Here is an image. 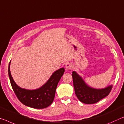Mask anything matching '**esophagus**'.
<instances>
[{"label": "esophagus", "instance_id": "1", "mask_svg": "<svg viewBox=\"0 0 124 124\" xmlns=\"http://www.w3.org/2000/svg\"><path fill=\"white\" fill-rule=\"evenodd\" d=\"M65 68L67 70H70L72 68V64L71 63H67L66 64Z\"/></svg>", "mask_w": 124, "mask_h": 124}]
</instances>
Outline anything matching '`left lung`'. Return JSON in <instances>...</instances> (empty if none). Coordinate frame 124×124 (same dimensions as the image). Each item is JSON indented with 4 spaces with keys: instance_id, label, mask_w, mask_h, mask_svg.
Returning <instances> with one entry per match:
<instances>
[{
    "instance_id": "1",
    "label": "left lung",
    "mask_w": 124,
    "mask_h": 124,
    "mask_svg": "<svg viewBox=\"0 0 124 124\" xmlns=\"http://www.w3.org/2000/svg\"><path fill=\"white\" fill-rule=\"evenodd\" d=\"M72 76L77 97L84 104H91L97 103L109 95L113 87L110 85L103 89H95L88 86L76 72L73 71Z\"/></svg>"
}]
</instances>
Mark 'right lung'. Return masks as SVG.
<instances>
[{
    "label": "right lung",
    "mask_w": 124,
    "mask_h": 124,
    "mask_svg": "<svg viewBox=\"0 0 124 124\" xmlns=\"http://www.w3.org/2000/svg\"><path fill=\"white\" fill-rule=\"evenodd\" d=\"M9 64L8 74L13 89L18 99L23 104L35 109H44L52 103L57 86L64 72V68L57 70L52 74L47 82L42 87L34 90L21 88L17 85L11 76Z\"/></svg>",
    "instance_id": "right-lung-1"
}]
</instances>
